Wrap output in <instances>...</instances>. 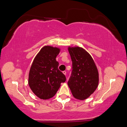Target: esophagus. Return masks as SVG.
<instances>
[{
	"label": "esophagus",
	"mask_w": 127,
	"mask_h": 127,
	"mask_svg": "<svg viewBox=\"0 0 127 127\" xmlns=\"http://www.w3.org/2000/svg\"><path fill=\"white\" fill-rule=\"evenodd\" d=\"M63 73L64 75H66V71H65V70H64V71H63Z\"/></svg>",
	"instance_id": "1"
}]
</instances>
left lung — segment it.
Wrapping results in <instances>:
<instances>
[{
  "label": "left lung",
  "instance_id": "8db88e82",
  "mask_svg": "<svg viewBox=\"0 0 127 127\" xmlns=\"http://www.w3.org/2000/svg\"><path fill=\"white\" fill-rule=\"evenodd\" d=\"M72 70L68 82L73 96L79 100L90 97L97 89L98 72L90 54L80 47H69Z\"/></svg>",
  "mask_w": 127,
  "mask_h": 127
}]
</instances>
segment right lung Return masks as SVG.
<instances>
[{
  "label": "right lung",
  "instance_id": "add662e5",
  "mask_svg": "<svg viewBox=\"0 0 127 127\" xmlns=\"http://www.w3.org/2000/svg\"><path fill=\"white\" fill-rule=\"evenodd\" d=\"M60 49L45 46L34 59L30 68L29 85L35 95L41 99L53 97L66 81L65 75L58 69L59 63L56 57Z\"/></svg>",
  "mask_w": 127,
  "mask_h": 127
}]
</instances>
